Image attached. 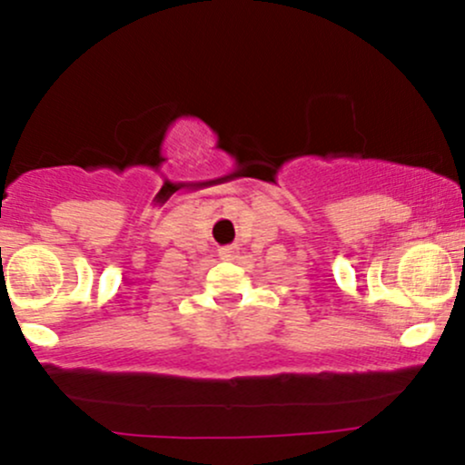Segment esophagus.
I'll return each instance as SVG.
<instances>
[{
  "label": "esophagus",
  "mask_w": 465,
  "mask_h": 465,
  "mask_svg": "<svg viewBox=\"0 0 465 465\" xmlns=\"http://www.w3.org/2000/svg\"><path fill=\"white\" fill-rule=\"evenodd\" d=\"M218 255H221L223 260H233L238 255V247H223L218 251Z\"/></svg>",
  "instance_id": "34e87169"
}]
</instances>
